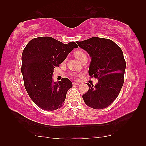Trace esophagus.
I'll list each match as a JSON object with an SVG mask.
<instances>
[{
	"instance_id": "1",
	"label": "esophagus",
	"mask_w": 146,
	"mask_h": 146,
	"mask_svg": "<svg viewBox=\"0 0 146 146\" xmlns=\"http://www.w3.org/2000/svg\"><path fill=\"white\" fill-rule=\"evenodd\" d=\"M79 85V83L78 82H73V85Z\"/></svg>"
}]
</instances>
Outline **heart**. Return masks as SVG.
Returning <instances> with one entry per match:
<instances>
[{"instance_id": "heart-1", "label": "heart", "mask_w": 146, "mask_h": 146, "mask_svg": "<svg viewBox=\"0 0 146 146\" xmlns=\"http://www.w3.org/2000/svg\"><path fill=\"white\" fill-rule=\"evenodd\" d=\"M74 56H75V57L80 61H81L83 58H87V55H86V52L84 51L81 50V49H79V50L76 51L75 52V53H74ZM71 76L75 77V74H73V75H71Z\"/></svg>"}]
</instances>
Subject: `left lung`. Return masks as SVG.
I'll return each mask as SVG.
<instances>
[{
	"label": "left lung",
	"instance_id": "8db88e82",
	"mask_svg": "<svg viewBox=\"0 0 146 146\" xmlns=\"http://www.w3.org/2000/svg\"><path fill=\"white\" fill-rule=\"evenodd\" d=\"M76 42L92 58L89 75L98 80L95 85L88 83L89 89L83 99L88 107L103 109L117 98L124 82L126 63L123 52L108 39L93 37Z\"/></svg>",
	"mask_w": 146,
	"mask_h": 146
}]
</instances>
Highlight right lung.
I'll list each match as a JSON object with an SVG mask.
<instances>
[{
    "mask_svg": "<svg viewBox=\"0 0 146 146\" xmlns=\"http://www.w3.org/2000/svg\"><path fill=\"white\" fill-rule=\"evenodd\" d=\"M75 48H78L75 42L63 44L51 37H40L31 40L24 49L21 72L24 86L41 109L52 111L63 107L72 83L67 78L54 82L52 73Z\"/></svg>",
    "mask_w": 146,
    "mask_h": 146,
    "instance_id": "right-lung-1",
    "label": "right lung"
}]
</instances>
